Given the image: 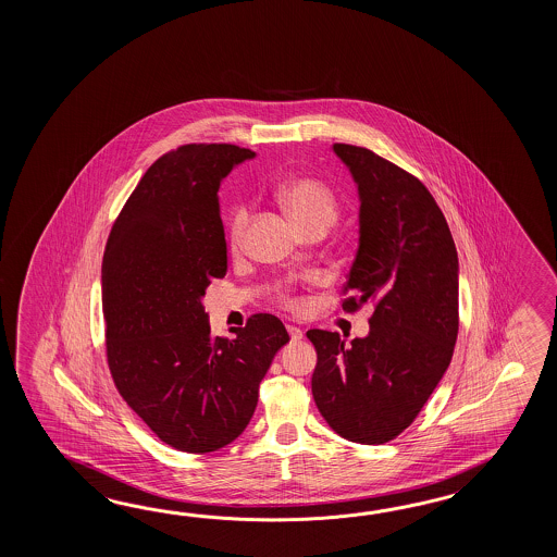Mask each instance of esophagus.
<instances>
[{"instance_id":"obj_1","label":"esophagus","mask_w":557,"mask_h":557,"mask_svg":"<svg viewBox=\"0 0 557 557\" xmlns=\"http://www.w3.org/2000/svg\"><path fill=\"white\" fill-rule=\"evenodd\" d=\"M286 331H288V336H290V341L293 343H298V341H302V336H305V332L300 331L298 326H286Z\"/></svg>"}]
</instances>
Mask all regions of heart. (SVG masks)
Instances as JSON below:
<instances>
[{
  "label": "heart",
  "instance_id": "obj_1",
  "mask_svg": "<svg viewBox=\"0 0 557 557\" xmlns=\"http://www.w3.org/2000/svg\"><path fill=\"white\" fill-rule=\"evenodd\" d=\"M278 199L300 231H308L312 226L331 228L341 214V205H338L336 195L332 193L331 187H326L317 178L300 177L288 181L278 190ZM250 219H252V205L238 202L226 223V238H228L231 249H243ZM278 300L288 310H298L302 307V300L286 288L281 290Z\"/></svg>",
  "mask_w": 557,
  "mask_h": 557
}]
</instances>
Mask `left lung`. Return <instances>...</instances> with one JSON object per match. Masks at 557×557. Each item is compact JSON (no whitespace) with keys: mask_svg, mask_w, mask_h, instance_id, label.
Returning <instances> with one entry per match:
<instances>
[{"mask_svg":"<svg viewBox=\"0 0 557 557\" xmlns=\"http://www.w3.org/2000/svg\"><path fill=\"white\" fill-rule=\"evenodd\" d=\"M358 183L360 245L344 312L374 305L367 338L308 331L312 396L329 426L356 444L403 434L450 367L458 338V252L426 185L367 147L334 143Z\"/></svg>","mask_w":557,"mask_h":557,"instance_id":"obj_1","label":"left lung"}]
</instances>
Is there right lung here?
I'll list each match as a JSON object with an SVG mask.
<instances>
[{
    "mask_svg": "<svg viewBox=\"0 0 557 557\" xmlns=\"http://www.w3.org/2000/svg\"><path fill=\"white\" fill-rule=\"evenodd\" d=\"M255 157L231 143L161 154L123 205L101 267L107 367L121 398L171 448L219 450L255 414L259 384L288 332L252 314L235 338L211 334L201 298L226 274L216 190Z\"/></svg>",
    "mask_w": 557,
    "mask_h": 557,
    "instance_id": "obj_1",
    "label": "right lung"
}]
</instances>
